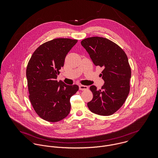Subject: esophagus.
I'll return each instance as SVG.
<instances>
[{
	"label": "esophagus",
	"mask_w": 158,
	"mask_h": 158,
	"mask_svg": "<svg viewBox=\"0 0 158 158\" xmlns=\"http://www.w3.org/2000/svg\"><path fill=\"white\" fill-rule=\"evenodd\" d=\"M79 89L81 90H87L88 89V87L87 86H85V85H79Z\"/></svg>",
	"instance_id": "obj_1"
}]
</instances>
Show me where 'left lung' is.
Masks as SVG:
<instances>
[{
  "label": "left lung",
  "mask_w": 158,
  "mask_h": 158,
  "mask_svg": "<svg viewBox=\"0 0 158 158\" xmlns=\"http://www.w3.org/2000/svg\"><path fill=\"white\" fill-rule=\"evenodd\" d=\"M81 44L95 66L103 69L101 76L105 81L102 89L92 85V100L88 103L90 111L110 115L125 103L130 92L131 68L125 52L113 41L102 37H91Z\"/></svg>",
  "instance_id": "1"
}]
</instances>
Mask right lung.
<instances>
[{
  "instance_id": "1",
  "label": "right lung",
  "mask_w": 158,
  "mask_h": 158,
  "mask_svg": "<svg viewBox=\"0 0 158 158\" xmlns=\"http://www.w3.org/2000/svg\"><path fill=\"white\" fill-rule=\"evenodd\" d=\"M77 41L57 38L46 42L34 52L28 63L29 99L35 112L46 121L58 122L70 113V99L78 86L58 82L56 78L68 52Z\"/></svg>"
}]
</instances>
